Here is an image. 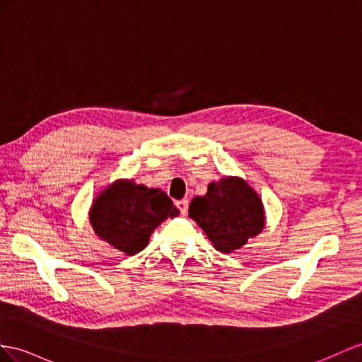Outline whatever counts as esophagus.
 I'll list each match as a JSON object with an SVG mask.
<instances>
[{
    "instance_id": "esophagus-1",
    "label": "esophagus",
    "mask_w": 362,
    "mask_h": 362,
    "mask_svg": "<svg viewBox=\"0 0 362 362\" xmlns=\"http://www.w3.org/2000/svg\"><path fill=\"white\" fill-rule=\"evenodd\" d=\"M175 206L179 208L180 214L185 216V214H187V212H188V200H187V199H182V200H179V202H175Z\"/></svg>"
}]
</instances>
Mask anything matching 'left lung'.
I'll return each mask as SVG.
<instances>
[{"instance_id":"obj_1","label":"left lung","mask_w":362,"mask_h":362,"mask_svg":"<svg viewBox=\"0 0 362 362\" xmlns=\"http://www.w3.org/2000/svg\"><path fill=\"white\" fill-rule=\"evenodd\" d=\"M188 212L217 251L223 254L245 246L264 228L262 199L240 177L211 182L206 196L194 197Z\"/></svg>"}]
</instances>
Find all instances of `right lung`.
<instances>
[{"mask_svg":"<svg viewBox=\"0 0 362 362\" xmlns=\"http://www.w3.org/2000/svg\"><path fill=\"white\" fill-rule=\"evenodd\" d=\"M175 216L179 209L162 189L116 180L93 200L90 223L99 238L119 252L134 255L145 249L162 221Z\"/></svg>","mask_w":362,"mask_h":362,"instance_id":"1","label":"right lung"}]
</instances>
